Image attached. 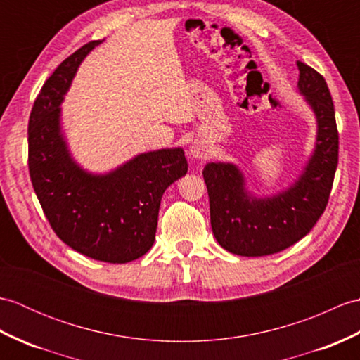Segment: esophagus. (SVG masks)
Here are the masks:
<instances>
[{"mask_svg": "<svg viewBox=\"0 0 360 360\" xmlns=\"http://www.w3.org/2000/svg\"><path fill=\"white\" fill-rule=\"evenodd\" d=\"M188 155L193 159H205L207 158V147L201 141H195L188 148Z\"/></svg>", "mask_w": 360, "mask_h": 360, "instance_id": "esophagus-1", "label": "esophagus"}]
</instances>
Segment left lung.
<instances>
[{"label":"left lung","instance_id":"8db88e82","mask_svg":"<svg viewBox=\"0 0 360 360\" xmlns=\"http://www.w3.org/2000/svg\"><path fill=\"white\" fill-rule=\"evenodd\" d=\"M298 93L317 122L316 147L294 184L271 196H255L232 162H209L202 176L210 202L212 231L221 248L241 257H264L292 246L322 217L339 159L334 105L325 79L297 62Z\"/></svg>","mask_w":360,"mask_h":360}]
</instances>
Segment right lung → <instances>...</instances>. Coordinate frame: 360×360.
<instances>
[{
  "mask_svg": "<svg viewBox=\"0 0 360 360\" xmlns=\"http://www.w3.org/2000/svg\"><path fill=\"white\" fill-rule=\"evenodd\" d=\"M103 40L82 46L60 63L29 117V173L46 218L68 246L105 263H128L155 243L160 200L187 173L184 150L141 153L108 173L72 159L62 129V105L80 63Z\"/></svg>",
  "mask_w": 360,
  "mask_h": 360,
  "instance_id": "obj_1",
  "label": "right lung"
}]
</instances>
